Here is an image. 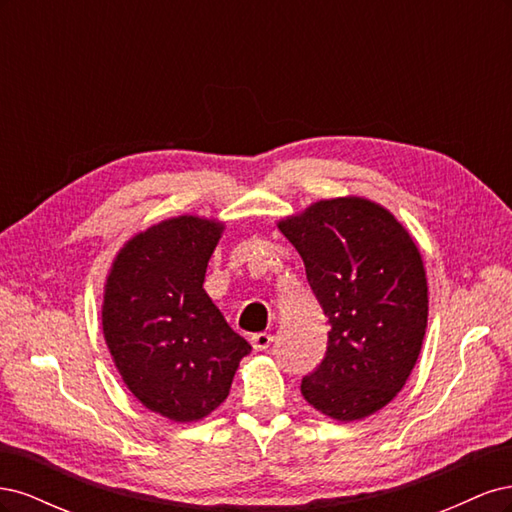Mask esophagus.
I'll return each instance as SVG.
<instances>
[{"mask_svg": "<svg viewBox=\"0 0 512 512\" xmlns=\"http://www.w3.org/2000/svg\"><path fill=\"white\" fill-rule=\"evenodd\" d=\"M271 342H273L271 333H256V335H252V346H254V350H258V352L267 350V348L271 346Z\"/></svg>", "mask_w": 512, "mask_h": 512, "instance_id": "1", "label": "esophagus"}]
</instances>
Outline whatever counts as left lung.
Returning a JSON list of instances; mask_svg holds the SVG:
<instances>
[{
  "instance_id": "1",
  "label": "left lung",
  "mask_w": 512,
  "mask_h": 512,
  "mask_svg": "<svg viewBox=\"0 0 512 512\" xmlns=\"http://www.w3.org/2000/svg\"><path fill=\"white\" fill-rule=\"evenodd\" d=\"M277 228L301 254L331 324L327 356L301 393L333 421H361L397 397L421 354L429 314L421 250L365 196L316 200Z\"/></svg>"
}]
</instances>
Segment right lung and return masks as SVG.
Here are the masks:
<instances>
[{
    "instance_id": "obj_1",
    "label": "right lung",
    "mask_w": 512,
    "mask_h": 512,
    "mask_svg": "<svg viewBox=\"0 0 512 512\" xmlns=\"http://www.w3.org/2000/svg\"><path fill=\"white\" fill-rule=\"evenodd\" d=\"M226 224L183 213L136 232L104 284L102 333L123 384L168 421L194 423L224 404L252 346L205 292Z\"/></svg>"
}]
</instances>
